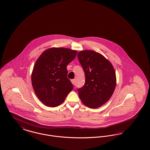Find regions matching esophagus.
<instances>
[{"instance_id": "34e87169", "label": "esophagus", "mask_w": 150, "mask_h": 150, "mask_svg": "<svg viewBox=\"0 0 150 150\" xmlns=\"http://www.w3.org/2000/svg\"><path fill=\"white\" fill-rule=\"evenodd\" d=\"M71 83H72V84H73V85H75V80H71Z\"/></svg>"}]
</instances>
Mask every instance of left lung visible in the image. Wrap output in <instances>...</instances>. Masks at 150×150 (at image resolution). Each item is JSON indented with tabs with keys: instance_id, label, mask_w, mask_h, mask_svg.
I'll return each mask as SVG.
<instances>
[{
	"instance_id": "obj_1",
	"label": "left lung",
	"mask_w": 150,
	"mask_h": 150,
	"mask_svg": "<svg viewBox=\"0 0 150 150\" xmlns=\"http://www.w3.org/2000/svg\"><path fill=\"white\" fill-rule=\"evenodd\" d=\"M80 63L85 73L86 83L78 89L81 102L87 106L99 108L110 99L116 86V76L112 63L100 53L80 51Z\"/></svg>"
}]
</instances>
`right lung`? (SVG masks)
<instances>
[{
  "label": "right lung",
  "mask_w": 150,
  "mask_h": 150,
  "mask_svg": "<svg viewBox=\"0 0 150 150\" xmlns=\"http://www.w3.org/2000/svg\"><path fill=\"white\" fill-rule=\"evenodd\" d=\"M77 53L67 48L52 47L44 51L36 61L32 84L36 96L45 105H61L72 90L73 85L67 78V66Z\"/></svg>",
  "instance_id": "1"
}]
</instances>
